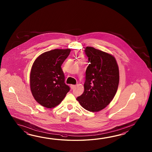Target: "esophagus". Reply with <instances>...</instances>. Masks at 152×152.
Here are the masks:
<instances>
[{"label": "esophagus", "instance_id": "obj_1", "mask_svg": "<svg viewBox=\"0 0 152 152\" xmlns=\"http://www.w3.org/2000/svg\"><path fill=\"white\" fill-rule=\"evenodd\" d=\"M70 87H71V88L72 90H73V89L75 88V87H76V86L75 85H71Z\"/></svg>", "mask_w": 152, "mask_h": 152}]
</instances>
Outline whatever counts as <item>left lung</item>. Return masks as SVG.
<instances>
[{
	"label": "left lung",
	"instance_id": "left-lung-1",
	"mask_svg": "<svg viewBox=\"0 0 152 152\" xmlns=\"http://www.w3.org/2000/svg\"><path fill=\"white\" fill-rule=\"evenodd\" d=\"M85 54L90 63L86 71L84 93L77 100L91 112L103 110L113 99L120 80L119 68L113 55L87 47Z\"/></svg>",
	"mask_w": 152,
	"mask_h": 152
}]
</instances>
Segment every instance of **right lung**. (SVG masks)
Instances as JSON below:
<instances>
[{
    "mask_svg": "<svg viewBox=\"0 0 152 152\" xmlns=\"http://www.w3.org/2000/svg\"><path fill=\"white\" fill-rule=\"evenodd\" d=\"M71 49H55L36 58L30 75V85L36 101L43 107L52 108L64 99L70 88L65 83L62 64Z\"/></svg>",
    "mask_w": 152,
    "mask_h": 152,
    "instance_id": "add662e5",
    "label": "right lung"
}]
</instances>
